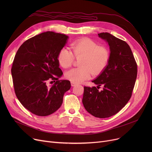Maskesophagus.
I'll return each mask as SVG.
<instances>
[{"instance_id": "34e87169", "label": "esophagus", "mask_w": 152, "mask_h": 152, "mask_svg": "<svg viewBox=\"0 0 152 152\" xmlns=\"http://www.w3.org/2000/svg\"><path fill=\"white\" fill-rule=\"evenodd\" d=\"M71 86L74 87V86H76L77 85V84H76V83H73V82H71Z\"/></svg>"}]
</instances>
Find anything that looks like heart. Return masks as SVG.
<instances>
[{"instance_id":"obj_1","label":"heart","mask_w":152,"mask_h":152,"mask_svg":"<svg viewBox=\"0 0 152 152\" xmlns=\"http://www.w3.org/2000/svg\"><path fill=\"white\" fill-rule=\"evenodd\" d=\"M72 52L67 48L63 47L60 50L57 60L60 65L68 68L73 65L75 57L82 58L80 68L71 69L65 73L68 80L75 83H80L93 75L100 74L107 66L110 53L106 47L99 46L96 42L89 38L79 39L71 44Z\"/></svg>"}]
</instances>
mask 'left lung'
Wrapping results in <instances>:
<instances>
[{"mask_svg":"<svg viewBox=\"0 0 152 152\" xmlns=\"http://www.w3.org/2000/svg\"><path fill=\"white\" fill-rule=\"evenodd\" d=\"M108 42L110 58L106 68L95 80L96 87H84L83 103L95 117L108 118L118 113L130 100L137 75V65L129 45L108 33L98 34ZM103 90L98 91L100 86Z\"/></svg>","mask_w":152,"mask_h":152,"instance_id":"left-lung-1","label":"left lung"}]
</instances>
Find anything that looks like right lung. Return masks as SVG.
Instances as JSON below:
<instances>
[{
    "instance_id": "add662e5",
    "label": "right lung",
    "mask_w": 152,
    "mask_h": 152,
    "mask_svg": "<svg viewBox=\"0 0 152 152\" xmlns=\"http://www.w3.org/2000/svg\"><path fill=\"white\" fill-rule=\"evenodd\" d=\"M68 38L64 34L44 32L26 40L15 56L11 72L16 96L36 115L45 116L55 112L70 89L69 81H58L63 72L57 60ZM49 82L55 84L49 88Z\"/></svg>"
}]
</instances>
